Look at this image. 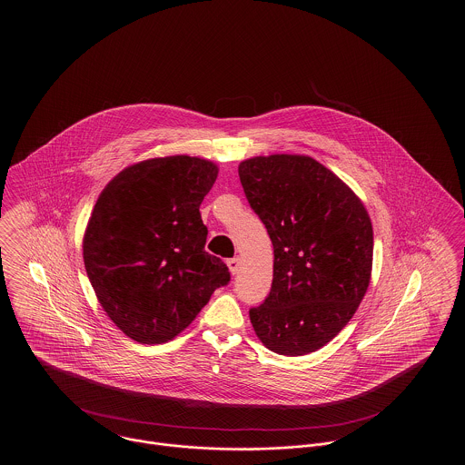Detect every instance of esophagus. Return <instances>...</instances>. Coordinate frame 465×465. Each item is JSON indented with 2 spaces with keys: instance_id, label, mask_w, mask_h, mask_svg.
Returning a JSON list of instances; mask_svg holds the SVG:
<instances>
[{
  "instance_id": "esophagus-1",
  "label": "esophagus",
  "mask_w": 465,
  "mask_h": 465,
  "mask_svg": "<svg viewBox=\"0 0 465 465\" xmlns=\"http://www.w3.org/2000/svg\"><path fill=\"white\" fill-rule=\"evenodd\" d=\"M226 265H228V268H230V272L233 273V275H237L239 273V270H241V258H232V260H228L226 262Z\"/></svg>"
}]
</instances>
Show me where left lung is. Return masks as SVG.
I'll return each instance as SVG.
<instances>
[{"label": "left lung", "instance_id": "left-lung-1", "mask_svg": "<svg viewBox=\"0 0 465 465\" xmlns=\"http://www.w3.org/2000/svg\"><path fill=\"white\" fill-rule=\"evenodd\" d=\"M239 176L273 243V281L249 310L262 343L281 355L319 351L362 302L373 266L364 203L328 167L305 155L254 156Z\"/></svg>", "mask_w": 465, "mask_h": 465}]
</instances>
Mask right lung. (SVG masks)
Segmentation results:
<instances>
[{
    "label": "right lung",
    "instance_id": "obj_1",
    "mask_svg": "<svg viewBox=\"0 0 465 465\" xmlns=\"http://www.w3.org/2000/svg\"><path fill=\"white\" fill-rule=\"evenodd\" d=\"M218 165L197 156L150 158L111 179L94 205L84 262L111 321L139 343H165L230 281L203 245L200 203Z\"/></svg>",
    "mask_w": 465,
    "mask_h": 465
}]
</instances>
